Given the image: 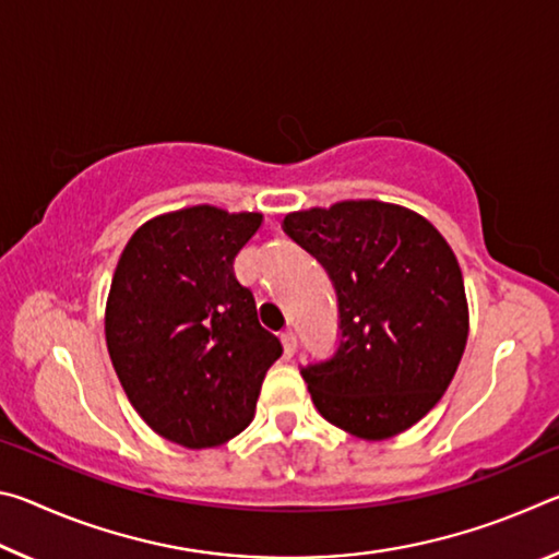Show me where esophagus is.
<instances>
[{
    "instance_id": "1",
    "label": "esophagus",
    "mask_w": 559,
    "mask_h": 559,
    "mask_svg": "<svg viewBox=\"0 0 559 559\" xmlns=\"http://www.w3.org/2000/svg\"><path fill=\"white\" fill-rule=\"evenodd\" d=\"M281 343H283V349H286V355H296V347H298V340H296V333L293 330H283L281 333Z\"/></svg>"
}]
</instances>
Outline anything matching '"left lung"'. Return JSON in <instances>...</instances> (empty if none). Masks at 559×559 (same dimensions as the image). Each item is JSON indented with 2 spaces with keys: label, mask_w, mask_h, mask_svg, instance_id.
Here are the masks:
<instances>
[{
  "label": "left lung",
  "mask_w": 559,
  "mask_h": 559,
  "mask_svg": "<svg viewBox=\"0 0 559 559\" xmlns=\"http://www.w3.org/2000/svg\"><path fill=\"white\" fill-rule=\"evenodd\" d=\"M283 231L323 263L337 293L335 355L300 370L316 409L367 441L414 427L447 392L468 340L447 239L421 214L377 200L290 212Z\"/></svg>",
  "instance_id": "left-lung-1"
}]
</instances>
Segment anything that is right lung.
Here are the masks:
<instances>
[{
	"mask_svg": "<svg viewBox=\"0 0 559 559\" xmlns=\"http://www.w3.org/2000/svg\"><path fill=\"white\" fill-rule=\"evenodd\" d=\"M263 214L200 204L130 236L112 273L106 343L130 404L159 437L222 447L249 427L281 340L261 328L234 259Z\"/></svg>",
	"mask_w": 559,
	"mask_h": 559,
	"instance_id": "1",
	"label": "right lung"
}]
</instances>
